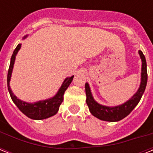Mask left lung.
Instances as JSON below:
<instances>
[{
  "mask_svg": "<svg viewBox=\"0 0 153 153\" xmlns=\"http://www.w3.org/2000/svg\"><path fill=\"white\" fill-rule=\"evenodd\" d=\"M139 54L142 60V68H141V82H140V88L138 89L137 92L131 98V99L126 102V103L114 107H108L99 105L94 100L93 97L91 95V90L89 87L88 83H86L85 89H86V104L88 105L89 109L94 117L106 121H118L126 116H128L136 105L139 103L140 98L142 97L143 94L145 92V87L147 85L148 73H147V63L146 59L143 52L139 51Z\"/></svg>",
  "mask_w": 153,
  "mask_h": 153,
  "instance_id": "obj_1",
  "label": "left lung"
}]
</instances>
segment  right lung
I'll return each mask as SVG.
<instances>
[{
  "label": "right lung",
  "mask_w": 153,
  "mask_h": 153,
  "mask_svg": "<svg viewBox=\"0 0 153 153\" xmlns=\"http://www.w3.org/2000/svg\"><path fill=\"white\" fill-rule=\"evenodd\" d=\"M20 46H21V44H18L13 51V55L11 57L10 65H9L8 76H7L8 89V92L10 94L11 98L13 101V102L15 103L16 105L18 107V109H20L23 114L28 117L29 118L34 119V120H42V119L50 117L56 114V113L59 110L60 105L63 101L64 92L66 91L67 87L69 86L70 84L71 83L74 75L65 79L62 86L60 87L58 93L56 94V95L53 97L52 98H50V99L45 101H39L38 102H36V103H27V102H23V101L18 99L11 91L10 86H9V81H10L11 74H12V71H13L16 55L17 54L18 51L20 50Z\"/></svg>",
  "instance_id": "1"
}]
</instances>
